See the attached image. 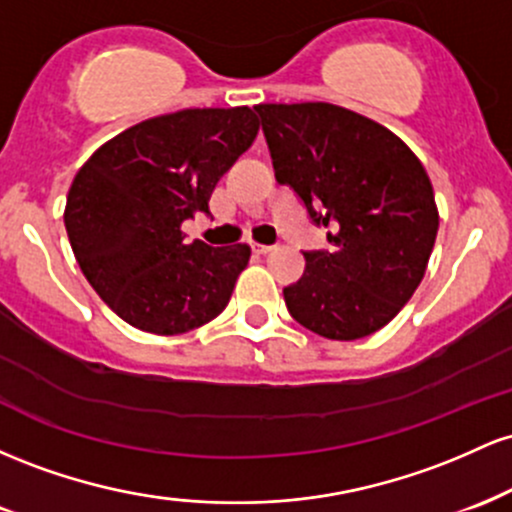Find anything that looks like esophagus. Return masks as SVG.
Instances as JSON below:
<instances>
[{
	"label": "esophagus",
	"instance_id": "34e87169",
	"mask_svg": "<svg viewBox=\"0 0 512 512\" xmlns=\"http://www.w3.org/2000/svg\"><path fill=\"white\" fill-rule=\"evenodd\" d=\"M272 250H274V245H260V243L252 245V252H255V255H269Z\"/></svg>",
	"mask_w": 512,
	"mask_h": 512
}]
</instances>
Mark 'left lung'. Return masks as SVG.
Returning <instances> with one entry per match:
<instances>
[{"label":"left lung","instance_id":"8db88e82","mask_svg":"<svg viewBox=\"0 0 512 512\" xmlns=\"http://www.w3.org/2000/svg\"><path fill=\"white\" fill-rule=\"evenodd\" d=\"M279 185H289L330 250H308L284 301L305 330L351 342L378 332L421 284L438 209L421 161L397 134L332 103L257 105Z\"/></svg>","mask_w":512,"mask_h":512}]
</instances>
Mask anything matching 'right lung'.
<instances>
[{"label":"right lung","instance_id":"add662e5","mask_svg":"<svg viewBox=\"0 0 512 512\" xmlns=\"http://www.w3.org/2000/svg\"><path fill=\"white\" fill-rule=\"evenodd\" d=\"M250 108L180 110L103 144L69 187L64 226L81 272L108 308L151 334L207 325L231 301L248 245L185 243L216 182L257 137Z\"/></svg>","mask_w":512,"mask_h":512}]
</instances>
